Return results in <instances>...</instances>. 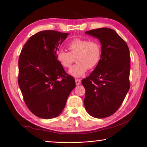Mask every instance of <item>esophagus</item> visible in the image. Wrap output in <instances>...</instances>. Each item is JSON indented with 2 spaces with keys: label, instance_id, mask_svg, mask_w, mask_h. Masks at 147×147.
Listing matches in <instances>:
<instances>
[{
  "label": "esophagus",
  "instance_id": "1",
  "mask_svg": "<svg viewBox=\"0 0 147 147\" xmlns=\"http://www.w3.org/2000/svg\"><path fill=\"white\" fill-rule=\"evenodd\" d=\"M75 83H76V85L78 86V85H80L81 83V80H80L79 79H75Z\"/></svg>",
  "mask_w": 147,
  "mask_h": 147
}]
</instances>
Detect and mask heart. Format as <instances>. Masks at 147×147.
Returning <instances> with one entry per match:
<instances>
[{
	"label": "heart",
	"mask_w": 147,
	"mask_h": 147,
	"mask_svg": "<svg viewBox=\"0 0 147 147\" xmlns=\"http://www.w3.org/2000/svg\"><path fill=\"white\" fill-rule=\"evenodd\" d=\"M67 48L69 51L57 52L56 58L64 68H69L75 58L77 64L69 70V74L74 77L83 76L88 69L94 68L101 58V45L96 40L76 37L68 43Z\"/></svg>",
	"instance_id": "heart-1"
}]
</instances>
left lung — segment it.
<instances>
[{"mask_svg":"<svg viewBox=\"0 0 147 147\" xmlns=\"http://www.w3.org/2000/svg\"><path fill=\"white\" fill-rule=\"evenodd\" d=\"M85 33L99 40L102 55L95 69L82 81L86 90L84 107L93 117L106 118L117 112L129 90L130 53L125 41L112 29Z\"/></svg>","mask_w":147,"mask_h":147,"instance_id":"8db88e82","label":"left lung"}]
</instances>
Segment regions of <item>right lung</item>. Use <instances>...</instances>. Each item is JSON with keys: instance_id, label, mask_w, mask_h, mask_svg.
<instances>
[{"instance_id": "add662e5", "label": "right lung", "mask_w": 147, "mask_h": 147, "mask_svg": "<svg viewBox=\"0 0 147 147\" xmlns=\"http://www.w3.org/2000/svg\"><path fill=\"white\" fill-rule=\"evenodd\" d=\"M69 34L47 30L31 36L18 60V84L29 110L43 119L57 117L65 107L75 79L57 60V52Z\"/></svg>"}]
</instances>
